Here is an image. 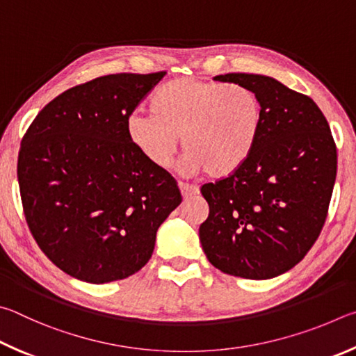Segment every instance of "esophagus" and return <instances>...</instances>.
Masks as SVG:
<instances>
[{"label":"esophagus","instance_id":"esophagus-1","mask_svg":"<svg viewBox=\"0 0 356 356\" xmlns=\"http://www.w3.org/2000/svg\"><path fill=\"white\" fill-rule=\"evenodd\" d=\"M178 186H179V191H181V195H183L184 198L195 197V195L200 194V189H198L197 186H194V184H189V183H183V181H179V183H178Z\"/></svg>","mask_w":356,"mask_h":356}]
</instances>
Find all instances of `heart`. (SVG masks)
<instances>
[{
	"label": "heart",
	"mask_w": 356,
	"mask_h": 356,
	"mask_svg": "<svg viewBox=\"0 0 356 356\" xmlns=\"http://www.w3.org/2000/svg\"><path fill=\"white\" fill-rule=\"evenodd\" d=\"M149 114L134 112L127 134L137 152L158 168L170 167L183 139L184 168L227 177L250 158L263 127V104L244 86L178 78L159 86Z\"/></svg>",
	"instance_id": "obj_1"
}]
</instances>
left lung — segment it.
<instances>
[{
  "label": "left lung",
  "mask_w": 356,
  "mask_h": 356,
  "mask_svg": "<svg viewBox=\"0 0 356 356\" xmlns=\"http://www.w3.org/2000/svg\"><path fill=\"white\" fill-rule=\"evenodd\" d=\"M252 89L263 104L253 153L238 170L202 186L209 216L198 234L223 273L267 280L300 263L328 214L338 154L327 118L309 97L263 74L214 78Z\"/></svg>",
  "instance_id": "8db88e82"
}]
</instances>
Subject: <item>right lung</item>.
Masks as SVG:
<instances>
[{
    "label": "right lung",
    "instance_id": "right-lung-1",
    "mask_svg": "<svg viewBox=\"0 0 356 356\" xmlns=\"http://www.w3.org/2000/svg\"><path fill=\"white\" fill-rule=\"evenodd\" d=\"M165 72L117 73L62 92L23 136L24 217L53 264L81 282L128 278L181 203L175 178L131 145L127 120Z\"/></svg>",
    "mask_w": 356,
    "mask_h": 356
}]
</instances>
